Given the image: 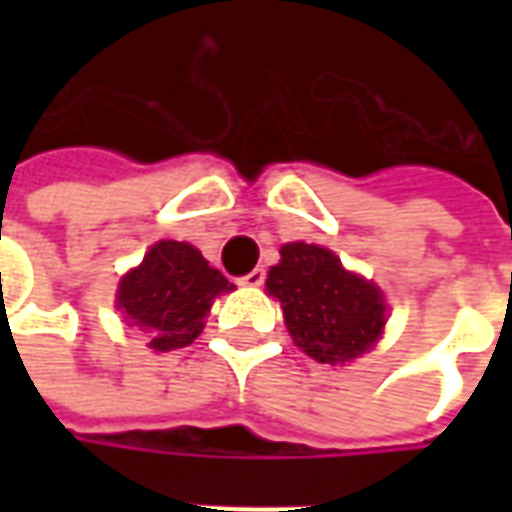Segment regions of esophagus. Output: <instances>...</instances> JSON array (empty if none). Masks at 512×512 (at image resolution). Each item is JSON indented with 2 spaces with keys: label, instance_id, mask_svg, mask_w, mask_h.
<instances>
[{
  "label": "esophagus",
  "instance_id": "1",
  "mask_svg": "<svg viewBox=\"0 0 512 512\" xmlns=\"http://www.w3.org/2000/svg\"><path fill=\"white\" fill-rule=\"evenodd\" d=\"M238 282L246 285V288H260V285L266 282V271H263V268H252V271H249L246 277L238 279Z\"/></svg>",
  "mask_w": 512,
  "mask_h": 512
}]
</instances>
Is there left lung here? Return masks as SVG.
Listing matches in <instances>:
<instances>
[{
	"mask_svg": "<svg viewBox=\"0 0 512 512\" xmlns=\"http://www.w3.org/2000/svg\"><path fill=\"white\" fill-rule=\"evenodd\" d=\"M293 343L321 365H345L367 354L386 326L384 293L345 271L332 249L293 241L279 249L266 279Z\"/></svg>",
	"mask_w": 512,
	"mask_h": 512,
	"instance_id": "left-lung-1",
	"label": "left lung"
}]
</instances>
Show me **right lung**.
<instances>
[{
  "mask_svg": "<svg viewBox=\"0 0 512 512\" xmlns=\"http://www.w3.org/2000/svg\"><path fill=\"white\" fill-rule=\"evenodd\" d=\"M233 288L219 268L208 266L200 249L186 241H158L120 279L115 304L128 326L147 332L150 348L164 354L194 343L213 299Z\"/></svg>",
  "mask_w": 512,
  "mask_h": 512,
  "instance_id": "obj_1",
  "label": "right lung"
}]
</instances>
